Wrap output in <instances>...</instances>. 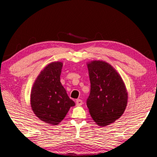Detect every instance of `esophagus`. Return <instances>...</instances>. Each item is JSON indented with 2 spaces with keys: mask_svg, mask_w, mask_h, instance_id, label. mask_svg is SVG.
<instances>
[{
  "mask_svg": "<svg viewBox=\"0 0 157 157\" xmlns=\"http://www.w3.org/2000/svg\"><path fill=\"white\" fill-rule=\"evenodd\" d=\"M75 102H76V105H78V106H80V105H82V104H83V102H82V100H80V99L76 100Z\"/></svg>",
  "mask_w": 157,
  "mask_h": 157,
  "instance_id": "34e87169",
  "label": "esophagus"
}]
</instances>
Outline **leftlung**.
Segmentation results:
<instances>
[{
    "label": "left lung",
    "mask_w": 157,
    "mask_h": 157,
    "mask_svg": "<svg viewBox=\"0 0 157 157\" xmlns=\"http://www.w3.org/2000/svg\"><path fill=\"white\" fill-rule=\"evenodd\" d=\"M91 91L86 105L98 125L107 126L123 115L127 103L125 85L112 66L102 61L87 64Z\"/></svg>",
    "instance_id": "1"
}]
</instances>
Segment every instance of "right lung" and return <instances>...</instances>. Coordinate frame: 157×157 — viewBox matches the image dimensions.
<instances>
[{
    "instance_id": "1",
    "label": "right lung",
    "mask_w": 157,
    "mask_h": 157,
    "mask_svg": "<svg viewBox=\"0 0 157 157\" xmlns=\"http://www.w3.org/2000/svg\"><path fill=\"white\" fill-rule=\"evenodd\" d=\"M63 63L52 62L45 67L33 84L31 107L35 115L48 124L57 125L75 102L60 82Z\"/></svg>"
}]
</instances>
